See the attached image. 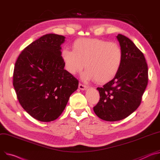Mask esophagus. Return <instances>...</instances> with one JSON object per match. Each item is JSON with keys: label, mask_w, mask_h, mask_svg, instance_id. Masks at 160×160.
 <instances>
[{"label": "esophagus", "mask_w": 160, "mask_h": 160, "mask_svg": "<svg viewBox=\"0 0 160 160\" xmlns=\"http://www.w3.org/2000/svg\"><path fill=\"white\" fill-rule=\"evenodd\" d=\"M87 88H88V86H87L86 85H85V84H81V83H79V88L80 90H84L86 89Z\"/></svg>", "instance_id": "34e87169"}]
</instances>
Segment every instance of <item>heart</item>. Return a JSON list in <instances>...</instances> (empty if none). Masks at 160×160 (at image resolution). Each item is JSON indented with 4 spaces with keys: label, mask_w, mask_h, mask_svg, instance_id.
<instances>
[{
    "label": "heart",
    "mask_w": 160,
    "mask_h": 160,
    "mask_svg": "<svg viewBox=\"0 0 160 160\" xmlns=\"http://www.w3.org/2000/svg\"><path fill=\"white\" fill-rule=\"evenodd\" d=\"M72 50L63 49L61 57L64 69L70 75L80 72L85 65L84 78L105 84L118 74L122 61V51L116 42L95 38H79L74 41Z\"/></svg>",
    "instance_id": "obj_1"
}]
</instances>
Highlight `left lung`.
Returning a JSON list of instances; mask_svg holds the SVG:
<instances>
[{"instance_id": "obj_1", "label": "left lung", "mask_w": 160, "mask_h": 160, "mask_svg": "<svg viewBox=\"0 0 160 160\" xmlns=\"http://www.w3.org/2000/svg\"><path fill=\"white\" fill-rule=\"evenodd\" d=\"M122 51L120 68L113 79L97 88L100 100L93 111L100 119L116 121L125 119L140 105L148 83V67L144 54L128 38L118 34Z\"/></svg>"}]
</instances>
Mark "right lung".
<instances>
[{
	"label": "right lung",
	"instance_id": "add662e5",
	"mask_svg": "<svg viewBox=\"0 0 160 160\" xmlns=\"http://www.w3.org/2000/svg\"><path fill=\"white\" fill-rule=\"evenodd\" d=\"M65 37L46 34L27 46L14 68L13 86L22 107L40 121L57 119L79 81L64 69L61 44Z\"/></svg>",
	"mask_w": 160,
	"mask_h": 160
}]
</instances>
